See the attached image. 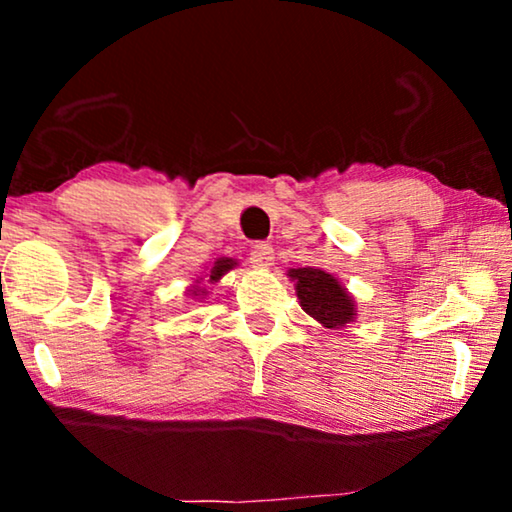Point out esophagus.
I'll return each mask as SVG.
<instances>
[{
	"label": "esophagus",
	"instance_id": "34e87169",
	"mask_svg": "<svg viewBox=\"0 0 512 512\" xmlns=\"http://www.w3.org/2000/svg\"><path fill=\"white\" fill-rule=\"evenodd\" d=\"M249 261L254 263L256 268H268V265H272V261H275V249H272L270 244H265V242L251 244Z\"/></svg>",
	"mask_w": 512,
	"mask_h": 512
}]
</instances>
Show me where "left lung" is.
Here are the masks:
<instances>
[{
	"label": "left lung",
	"instance_id": "left-lung-1",
	"mask_svg": "<svg viewBox=\"0 0 512 512\" xmlns=\"http://www.w3.org/2000/svg\"><path fill=\"white\" fill-rule=\"evenodd\" d=\"M291 277L296 279V291L303 310L326 328L345 326L347 321L354 319L352 298L333 275L324 270L300 268L291 270Z\"/></svg>",
	"mask_w": 512,
	"mask_h": 512
}]
</instances>
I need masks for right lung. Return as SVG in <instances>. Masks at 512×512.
Wrapping results in <instances>:
<instances>
[{"label": "right lung", "mask_w": 512, "mask_h": 512, "mask_svg": "<svg viewBox=\"0 0 512 512\" xmlns=\"http://www.w3.org/2000/svg\"><path fill=\"white\" fill-rule=\"evenodd\" d=\"M233 265H235V263L230 261V258H221V261H216V263H214V268H212V272H209V282H216V279H219L226 270L233 268Z\"/></svg>", "instance_id": "right-lung-1"}]
</instances>
